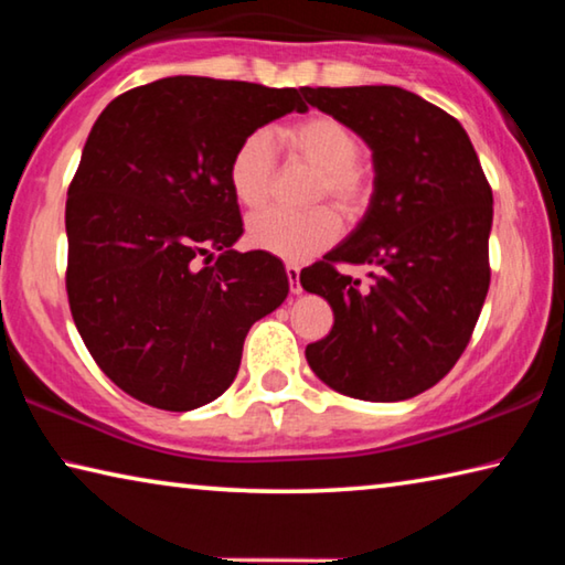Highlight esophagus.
<instances>
[{
  "mask_svg": "<svg viewBox=\"0 0 565 565\" xmlns=\"http://www.w3.org/2000/svg\"><path fill=\"white\" fill-rule=\"evenodd\" d=\"M299 266H294V264H286V276H289V289H291V294H301L303 289H301V281H299Z\"/></svg>",
  "mask_w": 565,
  "mask_h": 565,
  "instance_id": "esophagus-1",
  "label": "esophagus"
}]
</instances>
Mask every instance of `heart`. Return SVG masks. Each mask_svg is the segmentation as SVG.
Returning <instances> with one entry per match:
<instances>
[{"mask_svg":"<svg viewBox=\"0 0 565 565\" xmlns=\"http://www.w3.org/2000/svg\"><path fill=\"white\" fill-rule=\"evenodd\" d=\"M276 139L306 164L319 169L317 196H329L343 214H359L369 202V177L359 164L361 139L347 121L331 114H311L281 127ZM276 154L266 131H254L238 141L228 157L226 179L234 199L246 209H259L269 199ZM339 234V222L329 209L284 212L264 209L248 218L246 238L254 248L286 262H306L327 248Z\"/></svg>","mask_w":565,"mask_h":565,"instance_id":"heart-1","label":"heart"}]
</instances>
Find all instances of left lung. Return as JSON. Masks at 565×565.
<instances>
[{"mask_svg":"<svg viewBox=\"0 0 565 565\" xmlns=\"http://www.w3.org/2000/svg\"><path fill=\"white\" fill-rule=\"evenodd\" d=\"M303 99L366 141L374 194L359 226L299 281L333 311L306 347L323 384L406 401L438 384L471 341L489 294L493 194L466 129L401 87H303ZM369 263L366 292L333 263Z\"/></svg>","mask_w":565,"mask_h":565,"instance_id":"obj_1","label":"left lung"}]
</instances>
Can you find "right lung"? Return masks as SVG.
Instances as JSON below:
<instances>
[{"label": "right lung", "instance_id": "obj_1", "mask_svg": "<svg viewBox=\"0 0 565 565\" xmlns=\"http://www.w3.org/2000/svg\"><path fill=\"white\" fill-rule=\"evenodd\" d=\"M306 109L296 89L167 76L94 121L66 196V294L92 359L141 404L222 396L252 323L284 303L281 259L232 248L244 224L226 167L248 134Z\"/></svg>", "mask_w": 565, "mask_h": 565}]
</instances>
